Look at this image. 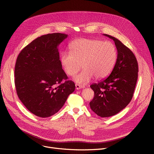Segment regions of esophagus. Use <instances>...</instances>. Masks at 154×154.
<instances>
[{
  "mask_svg": "<svg viewBox=\"0 0 154 154\" xmlns=\"http://www.w3.org/2000/svg\"><path fill=\"white\" fill-rule=\"evenodd\" d=\"M84 88V86L80 85L77 84H75V88L77 90H79V89H80V88Z\"/></svg>",
  "mask_w": 154,
  "mask_h": 154,
  "instance_id": "obj_1",
  "label": "esophagus"
}]
</instances>
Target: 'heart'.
Here are the masks:
<instances>
[{"mask_svg":"<svg viewBox=\"0 0 154 154\" xmlns=\"http://www.w3.org/2000/svg\"><path fill=\"white\" fill-rule=\"evenodd\" d=\"M69 51L60 55V63L64 72L71 77L76 75L82 64L84 70L75 77L80 84H87L94 77L96 79L107 77L117 57L114 44L96 39H76L69 45Z\"/></svg>","mask_w":154,"mask_h":154,"instance_id":"heart-1","label":"heart"}]
</instances>
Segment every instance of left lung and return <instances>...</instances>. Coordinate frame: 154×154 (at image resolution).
<instances>
[{"mask_svg": "<svg viewBox=\"0 0 154 154\" xmlns=\"http://www.w3.org/2000/svg\"><path fill=\"white\" fill-rule=\"evenodd\" d=\"M117 50V58L110 75L91 85L94 97L90 102L92 111L101 117L114 116L131 101L138 78V63L134 53L117 38L107 34Z\"/></svg>", "mask_w": 154, "mask_h": 154, "instance_id": "1", "label": "left lung"}]
</instances>
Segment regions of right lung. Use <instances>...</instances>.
I'll return each instance as SVG.
<instances>
[{"label": "right lung", "mask_w": 154, "mask_h": 154, "mask_svg": "<svg viewBox=\"0 0 154 154\" xmlns=\"http://www.w3.org/2000/svg\"><path fill=\"white\" fill-rule=\"evenodd\" d=\"M67 34L42 35L24 47L15 66V85L20 101L31 113L45 118L56 114L75 86L62 69L58 47ZM63 79L65 82H62Z\"/></svg>", "instance_id": "add662e5"}]
</instances>
